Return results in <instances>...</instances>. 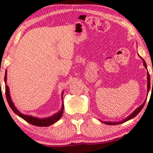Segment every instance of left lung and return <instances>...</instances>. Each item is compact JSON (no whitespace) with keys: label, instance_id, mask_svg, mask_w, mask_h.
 <instances>
[{"label":"left lung","instance_id":"obj_1","mask_svg":"<svg viewBox=\"0 0 153 153\" xmlns=\"http://www.w3.org/2000/svg\"><path fill=\"white\" fill-rule=\"evenodd\" d=\"M140 59H142L143 62V65L145 66V68H146L147 69V65H146V61H145L144 59H142L141 57H140ZM147 78H148V84H147V85H148V94L149 91H150V74H149L148 71V73H147ZM152 85H153V81H152ZM146 101H145L143 103L141 104L140 107H138V108H137V109L135 110L134 111L132 112V113H131V114L128 116V117H127L126 118V119H123V121H116V122H113V121H102V122H103L104 123H105V124H107V125H117V124H121V123H124V122H126V121H128V120H130L131 119H133V118H134L135 117H136V116L139 114V112L141 111V109L143 108L145 104H146Z\"/></svg>","mask_w":153,"mask_h":153}]
</instances>
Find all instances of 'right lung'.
<instances>
[{
    "label": "right lung",
    "mask_w": 153,
    "mask_h": 153,
    "mask_svg": "<svg viewBox=\"0 0 153 153\" xmlns=\"http://www.w3.org/2000/svg\"><path fill=\"white\" fill-rule=\"evenodd\" d=\"M5 83V95H6V99L7 101V103H8L10 107L11 108V109L13 110V111L15 112V114H16L17 116L22 118L26 121L27 122H28L30 124H32L34 126H51V124H53L56 122H57L59 120L61 119V117H62L63 113V103H62V107H61V110L57 113L54 114L53 115L51 116V117H46V118H42V119H40V118H37L35 117H32V116L30 115H26L23 114L21 113V112L19 111L18 109L15 107L14 103L12 101V99H11L10 94V89L9 87L7 85V70L5 71V78H4ZM63 92H62V94H61V99L63 100Z\"/></svg>",
    "instance_id": "1"
}]
</instances>
